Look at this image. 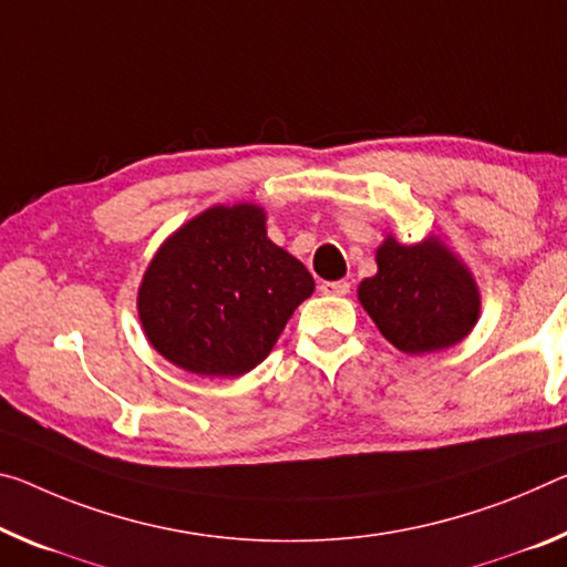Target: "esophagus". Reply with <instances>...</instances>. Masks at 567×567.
<instances>
[{"label":"esophagus","mask_w":567,"mask_h":567,"mask_svg":"<svg viewBox=\"0 0 567 567\" xmlns=\"http://www.w3.org/2000/svg\"><path fill=\"white\" fill-rule=\"evenodd\" d=\"M320 290L326 295H348L350 285L346 280H328V282L320 285Z\"/></svg>","instance_id":"esophagus-1"}]
</instances>
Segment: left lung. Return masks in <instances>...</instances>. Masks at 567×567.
<instances>
[{"label":"left lung","mask_w":567,"mask_h":567,"mask_svg":"<svg viewBox=\"0 0 567 567\" xmlns=\"http://www.w3.org/2000/svg\"><path fill=\"white\" fill-rule=\"evenodd\" d=\"M375 265L379 272L358 285V302L401 353L446 350L477 326V280L442 237L429 235L416 245H401L389 235L375 249Z\"/></svg>","instance_id":"8db88e82"}]
</instances>
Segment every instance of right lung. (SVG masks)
Returning <instances> with one entry per match:
<instances>
[{"label": "right lung", "instance_id": "1", "mask_svg": "<svg viewBox=\"0 0 567 567\" xmlns=\"http://www.w3.org/2000/svg\"><path fill=\"white\" fill-rule=\"evenodd\" d=\"M316 290L298 257L267 237L259 204L209 206L182 224L138 287L148 343L204 379H237L269 355L287 320Z\"/></svg>", "mask_w": 567, "mask_h": 567}]
</instances>
